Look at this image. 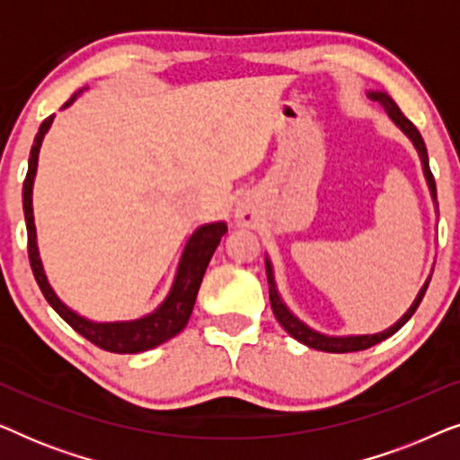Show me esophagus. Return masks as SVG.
<instances>
[{
    "label": "esophagus",
    "mask_w": 460,
    "mask_h": 460,
    "mask_svg": "<svg viewBox=\"0 0 460 460\" xmlns=\"http://www.w3.org/2000/svg\"><path fill=\"white\" fill-rule=\"evenodd\" d=\"M236 217L241 219V222H244V224H249L251 219H253V216H251V211H249L247 207H244V205H238V209H236Z\"/></svg>",
    "instance_id": "34e87169"
}]
</instances>
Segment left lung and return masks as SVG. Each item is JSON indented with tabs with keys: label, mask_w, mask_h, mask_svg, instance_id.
<instances>
[{
	"label": "left lung",
	"mask_w": 460,
	"mask_h": 460,
	"mask_svg": "<svg viewBox=\"0 0 460 460\" xmlns=\"http://www.w3.org/2000/svg\"><path fill=\"white\" fill-rule=\"evenodd\" d=\"M368 96L373 98V100H376V102H381L383 109L387 111V115L394 119V123L398 125V128H400L402 131H404V134L412 140L414 148H417L419 155H420V163H423V172H425L427 184H429L431 197H433V200H436V199H438V194H436V180H433V173H431V169H429V159H427V148H425L423 137H420V134H419V129L414 128L412 121H408V119L404 117V112H402V111L398 109V104H395L394 100L387 96V93H383V92H370ZM266 274H268V285H270V305H272L274 316H276V320H279V323H280L282 329H285L293 339H297L299 343L307 345V348H314V349H320V351H331V354H348V351L368 349V348H373V345L381 343L383 339L392 337L394 332L400 331L402 326H404V324L408 323V320L412 318V314L417 312V307H419L420 301H423L425 291H427V287H429V280H431V279H427L423 288H420L419 295H417V299H414V304H412L411 307H408V312L404 314V316H402L394 326H389L387 331L376 332V335L329 337V335H323V332L312 331L310 326H305L304 323H301L299 318H295L293 314L288 312V307H287L285 304H282L280 295H279V291H276V282H274V274H272V263H270L268 260H266Z\"/></svg>",
	"instance_id": "obj_1"
}]
</instances>
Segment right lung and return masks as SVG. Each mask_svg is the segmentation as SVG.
Here are the masks:
<instances>
[{
  "label": "right lung",
  "instance_id": "obj_1",
  "mask_svg": "<svg viewBox=\"0 0 460 460\" xmlns=\"http://www.w3.org/2000/svg\"><path fill=\"white\" fill-rule=\"evenodd\" d=\"M79 93L81 92L73 93L71 100H68L62 109H66L68 104H73V100L77 98ZM52 121H54V115L48 117L46 121L40 125V131H37L33 146H31L29 172L22 184V209H24V219H27V249H29L31 270H33L37 285H40L43 297L48 299V304L60 314V318L65 320L66 324H71L81 337H85L87 341L98 345L100 349L112 351V354H137V351L156 348V345L165 343L167 339L178 335L180 331H184V326L188 324V318H190L192 314L194 301H197V293H199L200 282H203L205 270L211 261L213 251L217 249L219 241H222V236L228 232V228H226L224 222L205 224L200 226L190 238H188L172 291H169L167 299L163 301L153 314H148V316L129 320V323L102 324V323H92V320H85L84 316H79V314L68 310V307L56 297L52 287L48 285L46 274H43L40 251H37L33 200H31V194H33V180L37 172V156H40L43 136H46V131L49 129Z\"/></svg>",
  "mask_w": 460,
  "mask_h": 460
}]
</instances>
